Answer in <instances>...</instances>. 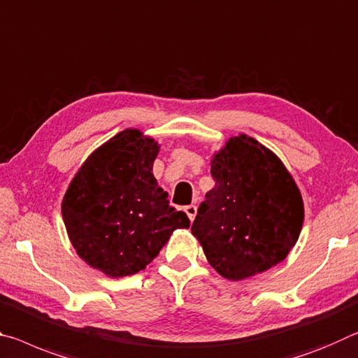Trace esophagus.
Segmentation results:
<instances>
[{
	"label": "esophagus",
	"mask_w": 358,
	"mask_h": 358,
	"mask_svg": "<svg viewBox=\"0 0 358 358\" xmlns=\"http://www.w3.org/2000/svg\"><path fill=\"white\" fill-rule=\"evenodd\" d=\"M184 210H185V214L189 215L190 220L195 219V215H196V206H195V204H190V206H185Z\"/></svg>",
	"instance_id": "esophagus-1"
}]
</instances>
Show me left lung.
Listing matches in <instances>:
<instances>
[{
    "instance_id": "1",
    "label": "left lung",
    "mask_w": 358,
    "mask_h": 358,
    "mask_svg": "<svg viewBox=\"0 0 358 358\" xmlns=\"http://www.w3.org/2000/svg\"><path fill=\"white\" fill-rule=\"evenodd\" d=\"M214 189L192 225L209 265L241 280L282 262L300 236L304 206L292 174L259 141L239 134L210 160Z\"/></svg>"
}]
</instances>
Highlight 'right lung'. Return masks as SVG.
<instances>
[{
    "instance_id": "1",
    "label": "right lung",
    "mask_w": 358,
    "mask_h": 358,
    "mask_svg": "<svg viewBox=\"0 0 358 358\" xmlns=\"http://www.w3.org/2000/svg\"><path fill=\"white\" fill-rule=\"evenodd\" d=\"M158 150L154 138L127 128L92 152L63 196L73 248L109 278L136 274L174 230L190 227L185 213L169 206L152 173Z\"/></svg>"
}]
</instances>
